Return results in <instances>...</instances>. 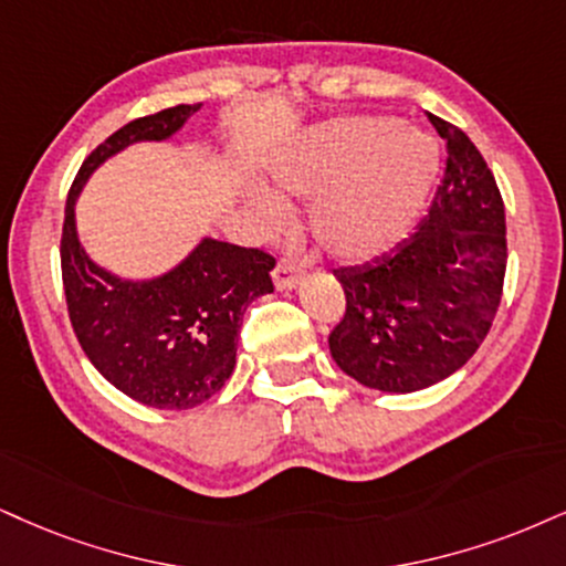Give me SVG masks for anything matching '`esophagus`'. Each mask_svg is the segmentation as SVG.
Returning <instances> with one entry per match:
<instances>
[{
    "label": "esophagus",
    "mask_w": 566,
    "mask_h": 566,
    "mask_svg": "<svg viewBox=\"0 0 566 566\" xmlns=\"http://www.w3.org/2000/svg\"><path fill=\"white\" fill-rule=\"evenodd\" d=\"M302 275H304V264L291 260V256H283V260H277L275 270H272V281H275L277 291L294 289V285L302 281Z\"/></svg>",
    "instance_id": "1"
}]
</instances>
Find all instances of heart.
Masks as SVG:
<instances>
[{
	"mask_svg": "<svg viewBox=\"0 0 566 566\" xmlns=\"http://www.w3.org/2000/svg\"><path fill=\"white\" fill-rule=\"evenodd\" d=\"M441 170V149L424 130L394 117H348L325 125L272 172L283 191L317 197L310 212L317 247L338 262H367L415 228ZM268 222L281 201H256Z\"/></svg>",
	"mask_w": 566,
	"mask_h": 566,
	"instance_id": "b5f03b06",
	"label": "heart"
}]
</instances>
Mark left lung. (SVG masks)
<instances>
[{
	"mask_svg": "<svg viewBox=\"0 0 566 566\" xmlns=\"http://www.w3.org/2000/svg\"><path fill=\"white\" fill-rule=\"evenodd\" d=\"M446 170L428 218L386 254L333 272L346 315L331 354L348 378L411 394L470 361L491 331L506 275L504 199L478 146L430 115Z\"/></svg>",
	"mask_w": 566,
	"mask_h": 566,
	"instance_id": "obj_1",
	"label": "left lung"
}]
</instances>
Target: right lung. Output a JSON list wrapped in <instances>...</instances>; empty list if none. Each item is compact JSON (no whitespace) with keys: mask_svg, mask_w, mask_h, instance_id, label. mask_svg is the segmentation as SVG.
<instances>
[{"mask_svg":"<svg viewBox=\"0 0 566 566\" xmlns=\"http://www.w3.org/2000/svg\"><path fill=\"white\" fill-rule=\"evenodd\" d=\"M201 104H178L115 130L83 159L70 186L60 262L67 315L86 357L117 390L155 409H191L226 386L247 306L272 291L262 249L205 239L178 268L123 281L88 260L75 233V199L104 159L136 142H165Z\"/></svg>","mask_w":566,"mask_h":566,"instance_id":"right-lung-1","label":"right lung"}]
</instances>
